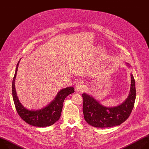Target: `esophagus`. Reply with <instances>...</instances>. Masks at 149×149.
<instances>
[{"label": "esophagus", "instance_id": "1", "mask_svg": "<svg viewBox=\"0 0 149 149\" xmlns=\"http://www.w3.org/2000/svg\"><path fill=\"white\" fill-rule=\"evenodd\" d=\"M84 88V84L83 82L81 81H79V82H78L76 84V86H75V90L77 91H82Z\"/></svg>", "mask_w": 149, "mask_h": 149}]
</instances>
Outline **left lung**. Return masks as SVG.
Segmentation results:
<instances>
[{
  "mask_svg": "<svg viewBox=\"0 0 149 149\" xmlns=\"http://www.w3.org/2000/svg\"><path fill=\"white\" fill-rule=\"evenodd\" d=\"M130 67V64L127 63ZM131 87L128 96L122 104L114 107H106L87 93H83V111L84 119L90 125L96 128L118 126L130 116L136 97L135 79L131 74Z\"/></svg>",
  "mask_w": 149,
  "mask_h": 149,
  "instance_id": "1",
  "label": "left lung"
}]
</instances>
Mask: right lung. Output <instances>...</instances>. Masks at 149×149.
Instances as JSON below:
<instances>
[{
	"label": "right lung",
	"mask_w": 149,
	"mask_h": 149,
	"mask_svg": "<svg viewBox=\"0 0 149 149\" xmlns=\"http://www.w3.org/2000/svg\"><path fill=\"white\" fill-rule=\"evenodd\" d=\"M20 60L18 61L16 67L15 73L12 80V97L16 110L19 116L26 123L31 125L38 127L50 126L55 124L60 118L63 101L66 96L74 92V88L68 87L61 90L55 98L47 106L41 109H27L20 103L17 96L15 86V80Z\"/></svg>",
	"instance_id": "add662e5"
}]
</instances>
